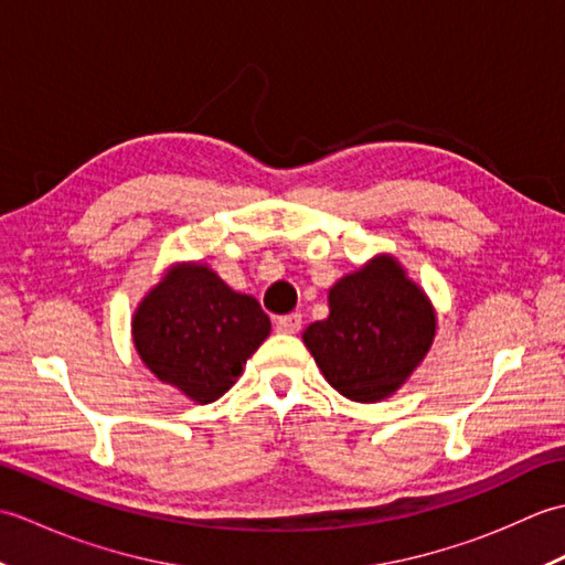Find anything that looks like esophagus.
Returning <instances> with one entry per match:
<instances>
[{"label":"esophagus","mask_w":565,"mask_h":565,"mask_svg":"<svg viewBox=\"0 0 565 565\" xmlns=\"http://www.w3.org/2000/svg\"><path fill=\"white\" fill-rule=\"evenodd\" d=\"M301 326H303V318H301V313L281 316V318H276V322H274L276 332H284V334H296L298 330H301Z\"/></svg>","instance_id":"1"}]
</instances>
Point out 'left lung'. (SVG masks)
Instances as JSON below:
<instances>
[{
    "label": "left lung",
    "mask_w": 565,
    "mask_h": 565,
    "mask_svg": "<svg viewBox=\"0 0 565 565\" xmlns=\"http://www.w3.org/2000/svg\"><path fill=\"white\" fill-rule=\"evenodd\" d=\"M328 306L330 316L310 322L303 344L330 386L354 403L391 398L435 342V306L386 252L334 281Z\"/></svg>",
    "instance_id": "obj_1"
}]
</instances>
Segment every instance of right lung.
Here are the masks:
<instances>
[{
	"label": "right lung",
	"instance_id": "add662e5",
	"mask_svg": "<svg viewBox=\"0 0 565 565\" xmlns=\"http://www.w3.org/2000/svg\"><path fill=\"white\" fill-rule=\"evenodd\" d=\"M269 332L257 298L233 291L203 262L170 264L130 320L140 362L199 405L233 388Z\"/></svg>",
	"mask_w": 565,
	"mask_h": 565
}]
</instances>
